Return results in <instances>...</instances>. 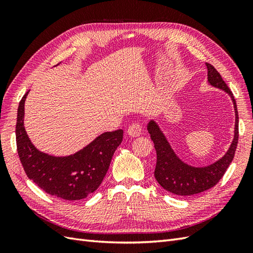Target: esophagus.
<instances>
[{
    "instance_id": "1",
    "label": "esophagus",
    "mask_w": 253,
    "mask_h": 253,
    "mask_svg": "<svg viewBox=\"0 0 253 253\" xmlns=\"http://www.w3.org/2000/svg\"><path fill=\"white\" fill-rule=\"evenodd\" d=\"M127 134L132 137L140 136L142 134V126L138 124V122H134L127 128Z\"/></svg>"
}]
</instances>
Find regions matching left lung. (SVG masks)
<instances>
[{
  "label": "left lung",
  "instance_id": "1",
  "mask_svg": "<svg viewBox=\"0 0 253 253\" xmlns=\"http://www.w3.org/2000/svg\"><path fill=\"white\" fill-rule=\"evenodd\" d=\"M206 65L208 70V83L213 87L226 91L233 102L235 113L234 135L230 147L225 153V155L216 160L215 163L206 167H193L188 165L176 155L155 120H151L147 126L151 135V139L154 142V148L157 154L156 168L154 171L155 178L165 190L176 195H193L204 192V191L215 186L223 177L227 168L233 160L237 140H239V114H237L233 94L214 66L209 63H206Z\"/></svg>",
  "mask_w": 253,
  "mask_h": 253
}]
</instances>
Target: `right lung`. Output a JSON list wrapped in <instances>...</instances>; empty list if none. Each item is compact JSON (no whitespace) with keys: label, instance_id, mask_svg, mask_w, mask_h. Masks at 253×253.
Instances as JSON below:
<instances>
[{"label":"right lung","instance_id":"obj_1","mask_svg":"<svg viewBox=\"0 0 253 253\" xmlns=\"http://www.w3.org/2000/svg\"><path fill=\"white\" fill-rule=\"evenodd\" d=\"M21 99L16 126L18 154L29 179L43 191L65 201H78L95 192L109 170L124 131L105 132L75 154L52 156L38 150L24 127V104Z\"/></svg>","mask_w":253,"mask_h":253}]
</instances>
